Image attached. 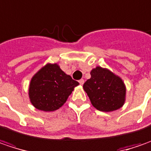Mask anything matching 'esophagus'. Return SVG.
<instances>
[{
    "label": "esophagus",
    "instance_id": "34e87169",
    "mask_svg": "<svg viewBox=\"0 0 151 151\" xmlns=\"http://www.w3.org/2000/svg\"><path fill=\"white\" fill-rule=\"evenodd\" d=\"M79 82V83H80V85H83V83H84V80L83 79H80V80L78 81Z\"/></svg>",
    "mask_w": 151,
    "mask_h": 151
}]
</instances>
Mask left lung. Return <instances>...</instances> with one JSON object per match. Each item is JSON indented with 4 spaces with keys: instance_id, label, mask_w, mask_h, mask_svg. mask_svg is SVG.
Segmentation results:
<instances>
[{
    "instance_id": "1",
    "label": "left lung",
    "mask_w": 151,
    "mask_h": 151,
    "mask_svg": "<svg viewBox=\"0 0 151 151\" xmlns=\"http://www.w3.org/2000/svg\"><path fill=\"white\" fill-rule=\"evenodd\" d=\"M91 78L83 86L93 106L98 110L111 112L124 105L126 87L120 77L99 66L90 72Z\"/></svg>"
}]
</instances>
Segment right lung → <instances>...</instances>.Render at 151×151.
<instances>
[{"label": "right lung", "mask_w": 151, "mask_h": 151, "mask_svg": "<svg viewBox=\"0 0 151 151\" xmlns=\"http://www.w3.org/2000/svg\"><path fill=\"white\" fill-rule=\"evenodd\" d=\"M78 84L58 63H47L32 78L29 99L32 104L39 110L55 111L65 104Z\"/></svg>", "instance_id": "obj_1"}]
</instances>
